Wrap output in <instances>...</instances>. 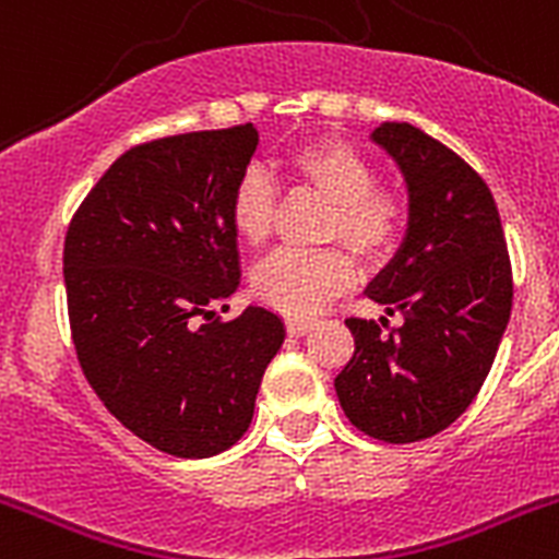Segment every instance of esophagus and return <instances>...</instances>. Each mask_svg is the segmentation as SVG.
<instances>
[{"mask_svg": "<svg viewBox=\"0 0 559 559\" xmlns=\"http://www.w3.org/2000/svg\"><path fill=\"white\" fill-rule=\"evenodd\" d=\"M310 328H313V324H310L308 319H288V322H285V330H288V335H296V338L308 333Z\"/></svg>", "mask_w": 559, "mask_h": 559, "instance_id": "esophagus-1", "label": "esophagus"}]
</instances>
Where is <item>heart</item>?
Listing matches in <instances>:
<instances>
[{
  "mask_svg": "<svg viewBox=\"0 0 559 559\" xmlns=\"http://www.w3.org/2000/svg\"><path fill=\"white\" fill-rule=\"evenodd\" d=\"M296 187L330 201L319 237L344 243L360 263H383L397 251L408 226V199L394 185L378 181L372 162L347 140L324 136L296 147L285 159ZM229 226L237 240L260 249L271 237L276 190L263 170L240 173L229 192ZM341 246L285 249L271 254L251 274V294L294 319L313 316L355 283V263Z\"/></svg>",
  "mask_w": 559,
  "mask_h": 559,
  "instance_id": "1",
  "label": "heart"
}]
</instances>
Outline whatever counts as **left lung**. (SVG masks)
Masks as SVG:
<instances>
[{"label":"left lung","mask_w":559,"mask_h":559,"mask_svg":"<svg viewBox=\"0 0 559 559\" xmlns=\"http://www.w3.org/2000/svg\"><path fill=\"white\" fill-rule=\"evenodd\" d=\"M408 185V235L369 299L400 313L349 316V364L335 378L341 408L367 437L406 445L456 423L484 386L512 310V263L490 187L451 147L408 122H383Z\"/></svg>","instance_id":"1"}]
</instances>
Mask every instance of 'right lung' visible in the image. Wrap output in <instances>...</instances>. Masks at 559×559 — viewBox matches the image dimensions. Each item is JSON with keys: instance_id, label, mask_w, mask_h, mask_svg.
Returning a JSON list of instances; mask_svg holds the SVG:
<instances>
[{"instance_id": "right-lung-1", "label": "right lung", "mask_w": 559, "mask_h": 559, "mask_svg": "<svg viewBox=\"0 0 559 559\" xmlns=\"http://www.w3.org/2000/svg\"><path fill=\"white\" fill-rule=\"evenodd\" d=\"M251 122L142 142L69 221L63 283L78 364L103 406L156 451L204 459L243 437L283 319L212 305L240 283L229 192Z\"/></svg>"}]
</instances>
